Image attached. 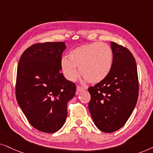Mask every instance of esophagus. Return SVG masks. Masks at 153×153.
<instances>
[{
	"label": "esophagus",
	"mask_w": 153,
	"mask_h": 153,
	"mask_svg": "<svg viewBox=\"0 0 153 153\" xmlns=\"http://www.w3.org/2000/svg\"><path fill=\"white\" fill-rule=\"evenodd\" d=\"M76 89H77V91H78V92H80V91H82L85 90L84 87H82L81 86H77Z\"/></svg>",
	"instance_id": "obj_1"
}]
</instances>
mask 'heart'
<instances>
[{
	"mask_svg": "<svg viewBox=\"0 0 153 153\" xmlns=\"http://www.w3.org/2000/svg\"><path fill=\"white\" fill-rule=\"evenodd\" d=\"M113 62V51L109 45L101 42L85 44L69 52L68 58L61 62L62 72L70 81H75L79 75L91 84H97L107 78Z\"/></svg>",
	"mask_w": 153,
	"mask_h": 153,
	"instance_id": "1",
	"label": "heart"
}]
</instances>
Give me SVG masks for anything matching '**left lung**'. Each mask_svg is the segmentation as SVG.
<instances>
[{
	"label": "left lung",
	"instance_id": "obj_1",
	"mask_svg": "<svg viewBox=\"0 0 153 153\" xmlns=\"http://www.w3.org/2000/svg\"><path fill=\"white\" fill-rule=\"evenodd\" d=\"M113 54L111 71L102 82L89 87V110L95 125L112 133L123 127L137 103L138 79L133 54L123 45L111 42Z\"/></svg>",
	"mask_w": 153,
	"mask_h": 153
}]
</instances>
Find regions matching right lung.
Masks as SVG:
<instances>
[{"mask_svg": "<svg viewBox=\"0 0 153 153\" xmlns=\"http://www.w3.org/2000/svg\"><path fill=\"white\" fill-rule=\"evenodd\" d=\"M65 42L36 43L22 54L17 66L16 99L28 121L38 131L52 134L64 125L67 103L75 84L61 73Z\"/></svg>", "mask_w": 153, "mask_h": 153, "instance_id": "obj_1", "label": "right lung"}]
</instances>
